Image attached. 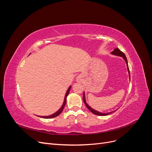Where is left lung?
<instances>
[{
	"instance_id": "left-lung-1",
	"label": "left lung",
	"mask_w": 152,
	"mask_h": 152,
	"mask_svg": "<svg viewBox=\"0 0 152 152\" xmlns=\"http://www.w3.org/2000/svg\"><path fill=\"white\" fill-rule=\"evenodd\" d=\"M111 54H113V55H115V56H118L122 57V58H124V60L126 61V65H127V70H128V72H129V79H130V72H129V69L128 63H127V58H126V55L124 54V53H123L122 51H121V50H119V49H118V48L115 49L113 50V51H112V52L111 53ZM83 101H84V103H85L86 106L87 107V108H88L92 113H94V114H95V115H99V116H105V115H109V114H110V113H112V112H115V111H116V110H115V111H113V112H109V113H102V112H99L96 111V110H94L93 108H92L90 107V106L86 103V98H85V93H84V95H83Z\"/></svg>"
}]
</instances>
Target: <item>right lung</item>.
<instances>
[{
    "instance_id": "obj_1",
    "label": "right lung",
    "mask_w": 152,
    "mask_h": 152,
    "mask_svg": "<svg viewBox=\"0 0 152 152\" xmlns=\"http://www.w3.org/2000/svg\"><path fill=\"white\" fill-rule=\"evenodd\" d=\"M70 89H71V86L68 87V90H67V91H66V94H65V99H64V102H63V104H62V106H61V107L60 108H59L56 113H53V114H52V115H49V116H40V117L44 118H54V117H56L58 116L62 112L64 107H65V104H66V98H67V96H68V94H69V92H70Z\"/></svg>"
}]
</instances>
